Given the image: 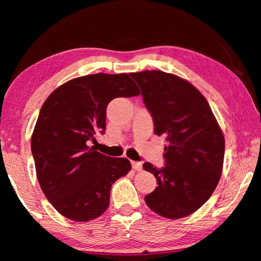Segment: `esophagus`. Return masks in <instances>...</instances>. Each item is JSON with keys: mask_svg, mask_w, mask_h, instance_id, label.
Returning <instances> with one entry per match:
<instances>
[{"mask_svg": "<svg viewBox=\"0 0 261 261\" xmlns=\"http://www.w3.org/2000/svg\"><path fill=\"white\" fill-rule=\"evenodd\" d=\"M132 168H134L136 171H141V169H143V163L132 161Z\"/></svg>", "mask_w": 261, "mask_h": 261, "instance_id": "34e87169", "label": "esophagus"}]
</instances>
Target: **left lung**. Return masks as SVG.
Masks as SVG:
<instances>
[{
  "label": "left lung",
  "instance_id": "8db88e82",
  "mask_svg": "<svg viewBox=\"0 0 261 261\" xmlns=\"http://www.w3.org/2000/svg\"><path fill=\"white\" fill-rule=\"evenodd\" d=\"M151 113L154 134L167 140L166 166L143 168L158 187L145 196L153 212L180 219L210 199L222 174L224 137L208 102L191 83L173 73L146 70L130 73Z\"/></svg>",
  "mask_w": 261,
  "mask_h": 261
}]
</instances>
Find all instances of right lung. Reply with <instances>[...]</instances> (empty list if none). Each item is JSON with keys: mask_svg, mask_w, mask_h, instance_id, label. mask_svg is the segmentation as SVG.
<instances>
[{"mask_svg": "<svg viewBox=\"0 0 261 261\" xmlns=\"http://www.w3.org/2000/svg\"><path fill=\"white\" fill-rule=\"evenodd\" d=\"M140 93L126 73H95L57 87L42 105L31 149L42 192L65 218L86 222L105 213L110 188L131 170L125 158L88 146L106 130V109L115 98Z\"/></svg>", "mask_w": 261, "mask_h": 261, "instance_id": "right-lung-1", "label": "right lung"}]
</instances>
